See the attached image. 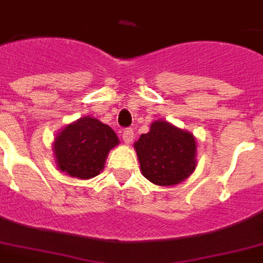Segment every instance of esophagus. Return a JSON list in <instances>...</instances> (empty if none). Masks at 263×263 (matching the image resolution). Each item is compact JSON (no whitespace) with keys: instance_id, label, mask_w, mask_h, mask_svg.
<instances>
[{"instance_id":"34e87169","label":"esophagus","mask_w":263,"mask_h":263,"mask_svg":"<svg viewBox=\"0 0 263 263\" xmlns=\"http://www.w3.org/2000/svg\"><path fill=\"white\" fill-rule=\"evenodd\" d=\"M134 139V131H132V128H126L122 131V141L125 142L126 145H129Z\"/></svg>"}]
</instances>
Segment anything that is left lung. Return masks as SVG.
I'll return each instance as SVG.
<instances>
[{
    "mask_svg": "<svg viewBox=\"0 0 263 263\" xmlns=\"http://www.w3.org/2000/svg\"><path fill=\"white\" fill-rule=\"evenodd\" d=\"M141 171L156 185L180 184L196 167V142L191 132L157 120L134 143Z\"/></svg>",
    "mask_w": 263,
    "mask_h": 263,
    "instance_id": "left-lung-1",
    "label": "left lung"
}]
</instances>
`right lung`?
<instances>
[{
  "mask_svg": "<svg viewBox=\"0 0 263 263\" xmlns=\"http://www.w3.org/2000/svg\"><path fill=\"white\" fill-rule=\"evenodd\" d=\"M116 132L97 118L83 117L62 129L52 143L58 168L89 180L104 168L107 155L118 145Z\"/></svg>",
  "mask_w": 263,
  "mask_h": 263,
  "instance_id": "1",
  "label": "right lung"
}]
</instances>
